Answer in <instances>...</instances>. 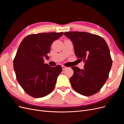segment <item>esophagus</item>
<instances>
[{"label":"esophagus","instance_id":"obj_1","mask_svg":"<svg viewBox=\"0 0 124 124\" xmlns=\"http://www.w3.org/2000/svg\"><path fill=\"white\" fill-rule=\"evenodd\" d=\"M62 70H65V69L67 68V67H65V66H62Z\"/></svg>","mask_w":124,"mask_h":124}]
</instances>
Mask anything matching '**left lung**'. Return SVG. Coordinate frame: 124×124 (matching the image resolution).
<instances>
[{
	"label": "left lung",
	"mask_w": 124,
	"mask_h": 124,
	"mask_svg": "<svg viewBox=\"0 0 124 124\" xmlns=\"http://www.w3.org/2000/svg\"><path fill=\"white\" fill-rule=\"evenodd\" d=\"M64 35L72 41L77 58L85 63L83 69L72 67L71 86L82 95L95 94L106 83L112 65L107 42L102 37L86 32H66Z\"/></svg>",
	"instance_id": "left-lung-1"
}]
</instances>
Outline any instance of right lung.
<instances>
[{
	"label": "right lung",
	"mask_w": 124,
	"mask_h": 124,
	"mask_svg": "<svg viewBox=\"0 0 124 124\" xmlns=\"http://www.w3.org/2000/svg\"><path fill=\"white\" fill-rule=\"evenodd\" d=\"M63 35L62 32L41 33L27 36L22 40L13 61L16 79L24 91L34 98L50 93L55 87L61 66L44 63L51 44Z\"/></svg>",
	"instance_id": "1"
}]
</instances>
